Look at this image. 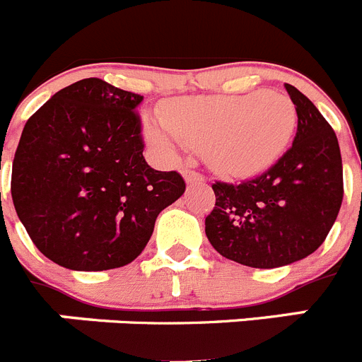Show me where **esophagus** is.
<instances>
[{
	"label": "esophagus",
	"instance_id": "obj_1",
	"mask_svg": "<svg viewBox=\"0 0 362 362\" xmlns=\"http://www.w3.org/2000/svg\"><path fill=\"white\" fill-rule=\"evenodd\" d=\"M183 177H185V181H187L188 185H192V183H203V181H204L203 175H201L199 172L192 170V168H185V170H183Z\"/></svg>",
	"mask_w": 362,
	"mask_h": 362
}]
</instances>
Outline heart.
Instances as JSON below:
<instances>
[{
	"label": "heart",
	"instance_id": "1",
	"mask_svg": "<svg viewBox=\"0 0 362 362\" xmlns=\"http://www.w3.org/2000/svg\"><path fill=\"white\" fill-rule=\"evenodd\" d=\"M296 127V107L286 95L257 90L175 99L163 117H146L145 137L166 153H174L181 143L203 148L216 172L250 177L283 158Z\"/></svg>",
	"mask_w": 362,
	"mask_h": 362
}]
</instances>
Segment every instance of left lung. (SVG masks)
<instances>
[{"label":"left lung","mask_w":362,"mask_h":362,"mask_svg":"<svg viewBox=\"0 0 362 362\" xmlns=\"http://www.w3.org/2000/svg\"><path fill=\"white\" fill-rule=\"evenodd\" d=\"M297 112L292 148L263 175L241 185L216 183L204 219L210 245L252 268H279L317 250L343 203L337 136L317 107L284 83Z\"/></svg>","instance_id":"1"}]
</instances>
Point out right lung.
Masks as SVG:
<instances>
[{"instance_id":"obj_1","label":"right lung","mask_w":362,"mask_h":362,"mask_svg":"<svg viewBox=\"0 0 362 362\" xmlns=\"http://www.w3.org/2000/svg\"><path fill=\"white\" fill-rule=\"evenodd\" d=\"M143 95L98 78L56 92L27 121L12 201L37 250L59 267L101 272L145 250L159 212L183 196L177 172L143 158Z\"/></svg>"}]
</instances>
